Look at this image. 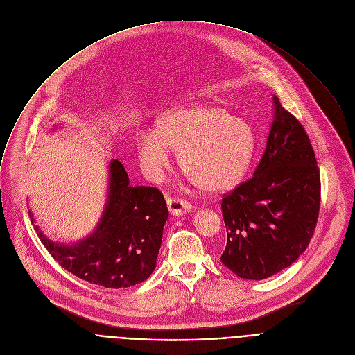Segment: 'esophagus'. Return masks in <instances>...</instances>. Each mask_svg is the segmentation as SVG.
Instances as JSON below:
<instances>
[{
    "label": "esophagus",
    "instance_id": "obj_1",
    "mask_svg": "<svg viewBox=\"0 0 355 355\" xmlns=\"http://www.w3.org/2000/svg\"><path fill=\"white\" fill-rule=\"evenodd\" d=\"M167 207L173 216H181L184 214H188L192 209V205L188 204V202L182 199H173V198L167 200Z\"/></svg>",
    "mask_w": 355,
    "mask_h": 355
}]
</instances>
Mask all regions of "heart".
I'll return each mask as SVG.
<instances>
[{
	"label": "heart",
	"instance_id": "1",
	"mask_svg": "<svg viewBox=\"0 0 355 355\" xmlns=\"http://www.w3.org/2000/svg\"><path fill=\"white\" fill-rule=\"evenodd\" d=\"M257 144L252 126L226 107L205 103L168 111L156 132L139 137L137 153L144 171L159 178L177 151L181 170L211 195L234 189L244 178Z\"/></svg>",
	"mask_w": 355,
	"mask_h": 355
}]
</instances>
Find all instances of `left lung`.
Returning a JSON list of instances; mask_svg holds the SVG:
<instances>
[{
	"label": "left lung",
	"mask_w": 355,
	"mask_h": 355,
	"mask_svg": "<svg viewBox=\"0 0 355 355\" xmlns=\"http://www.w3.org/2000/svg\"><path fill=\"white\" fill-rule=\"evenodd\" d=\"M320 174L311 140L272 95V123L252 177L222 199L227 243L220 261L244 279H266L293 264L311 243Z\"/></svg>",
	"instance_id": "obj_1"
}]
</instances>
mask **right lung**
I'll list each match as a JSON object with an SVG mask.
<instances>
[{"instance_id": "right-lung-1", "label": "right lung", "mask_w": 355, "mask_h": 355, "mask_svg": "<svg viewBox=\"0 0 355 355\" xmlns=\"http://www.w3.org/2000/svg\"><path fill=\"white\" fill-rule=\"evenodd\" d=\"M60 125H55V132ZM31 222L47 251L64 270L104 288H129L146 281L156 268L168 209L153 187H132L119 160L108 164L105 205L94 230L73 243L49 239Z\"/></svg>"}]
</instances>
